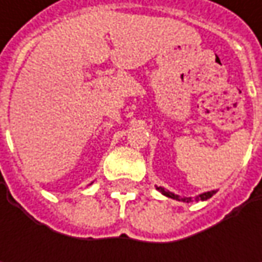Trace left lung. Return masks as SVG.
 Masks as SVG:
<instances>
[{
    "label": "left lung",
    "instance_id": "1",
    "mask_svg": "<svg viewBox=\"0 0 262 262\" xmlns=\"http://www.w3.org/2000/svg\"><path fill=\"white\" fill-rule=\"evenodd\" d=\"M157 191H160L163 195L169 196V198H173V200H178V201H184V203H192V201H206L208 198H211V196L216 194V191H207V192H203V194H200V195L196 196H179L173 194V192H170V191H167L165 189L163 186H156Z\"/></svg>",
    "mask_w": 262,
    "mask_h": 262
}]
</instances>
